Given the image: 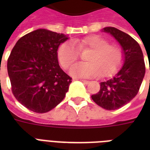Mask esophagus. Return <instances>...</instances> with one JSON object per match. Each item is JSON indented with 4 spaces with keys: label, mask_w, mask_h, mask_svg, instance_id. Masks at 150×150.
<instances>
[{
    "label": "esophagus",
    "mask_w": 150,
    "mask_h": 150,
    "mask_svg": "<svg viewBox=\"0 0 150 150\" xmlns=\"http://www.w3.org/2000/svg\"><path fill=\"white\" fill-rule=\"evenodd\" d=\"M80 81H82L83 83H85V84H88L89 82V81H88V80H84V79H81Z\"/></svg>",
    "instance_id": "34e87169"
}]
</instances>
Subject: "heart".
<instances>
[{"label": "heart", "instance_id": "obj_1", "mask_svg": "<svg viewBox=\"0 0 150 150\" xmlns=\"http://www.w3.org/2000/svg\"><path fill=\"white\" fill-rule=\"evenodd\" d=\"M79 49L92 50L86 57L87 62L76 63L71 67L69 72L73 77L94 78L100 74L109 76L116 72L123 61V53L118 46L109 44L103 37L93 35L76 40L75 43L66 42L60 46L57 57L64 68H68L79 58Z\"/></svg>", "mask_w": 150, "mask_h": 150}]
</instances>
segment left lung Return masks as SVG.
<instances>
[{
	"instance_id": "obj_1",
	"label": "left lung",
	"mask_w": 150,
	"mask_h": 150,
	"mask_svg": "<svg viewBox=\"0 0 150 150\" xmlns=\"http://www.w3.org/2000/svg\"><path fill=\"white\" fill-rule=\"evenodd\" d=\"M102 32L110 34L118 42L123 53V65L111 79L100 82V91L91 97L103 109L114 110L137 95L146 68L142 49L132 36L114 27H105Z\"/></svg>"
}]
</instances>
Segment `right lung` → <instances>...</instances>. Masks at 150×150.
Returning a JSON list of instances; mask_svg holds the SVG:
<instances>
[{
  "mask_svg": "<svg viewBox=\"0 0 150 150\" xmlns=\"http://www.w3.org/2000/svg\"><path fill=\"white\" fill-rule=\"evenodd\" d=\"M63 33L39 29L17 41L8 60L14 96L24 107L46 113L64 100L71 79L61 68L59 46L68 40Z\"/></svg>",
  "mask_w": 150,
  "mask_h": 150,
  "instance_id": "right-lung-1",
  "label": "right lung"
}]
</instances>
